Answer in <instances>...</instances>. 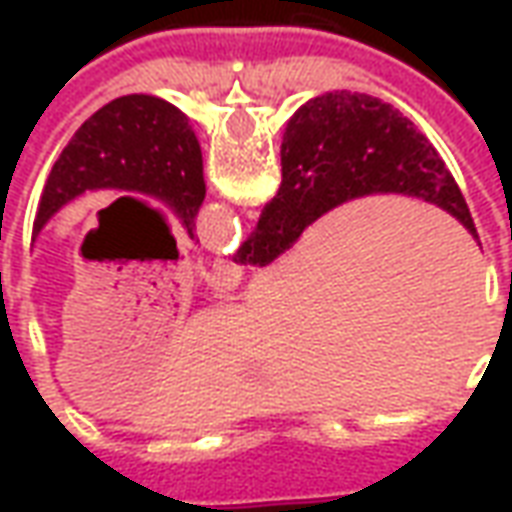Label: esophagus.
Wrapping results in <instances>:
<instances>
[{
  "label": "esophagus",
  "mask_w": 512,
  "mask_h": 512,
  "mask_svg": "<svg viewBox=\"0 0 512 512\" xmlns=\"http://www.w3.org/2000/svg\"><path fill=\"white\" fill-rule=\"evenodd\" d=\"M241 279H244V271H241L238 263H233V260H224V257L213 260L208 282H211V288L216 290V293H230V290H235L238 285H241Z\"/></svg>",
  "instance_id": "obj_1"
}]
</instances>
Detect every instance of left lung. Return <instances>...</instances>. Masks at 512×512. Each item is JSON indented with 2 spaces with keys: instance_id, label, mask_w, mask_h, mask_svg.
Instances as JSON below:
<instances>
[{
  "instance_id": "left-lung-1",
  "label": "left lung",
  "mask_w": 512,
  "mask_h": 512,
  "mask_svg": "<svg viewBox=\"0 0 512 512\" xmlns=\"http://www.w3.org/2000/svg\"><path fill=\"white\" fill-rule=\"evenodd\" d=\"M101 189L147 194L178 216L194 238L205 200L202 150L189 117L156 95H123L87 117L54 161L43 186L32 241L82 194Z\"/></svg>"
}]
</instances>
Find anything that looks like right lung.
Masks as SVG:
<instances>
[{"label": "right lung", "instance_id": "1", "mask_svg": "<svg viewBox=\"0 0 512 512\" xmlns=\"http://www.w3.org/2000/svg\"><path fill=\"white\" fill-rule=\"evenodd\" d=\"M370 194L430 202L477 238L461 189L428 136L376 95L334 90L315 95L288 120L277 197L266 202L235 263H274L321 216Z\"/></svg>", "mask_w": 512, "mask_h": 512}]
</instances>
